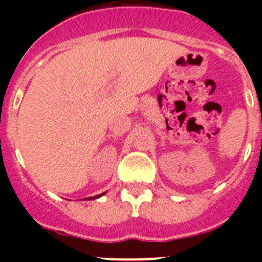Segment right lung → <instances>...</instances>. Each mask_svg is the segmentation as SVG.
Segmentation results:
<instances>
[{"label":"right lung","mask_w":262,"mask_h":262,"mask_svg":"<svg viewBox=\"0 0 262 262\" xmlns=\"http://www.w3.org/2000/svg\"><path fill=\"white\" fill-rule=\"evenodd\" d=\"M103 194H105V193L99 194V195H96V196H89V198H88V201H89V200H96V198H99V196H102Z\"/></svg>","instance_id":"obj_1"}]
</instances>
